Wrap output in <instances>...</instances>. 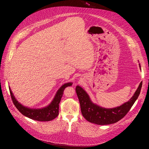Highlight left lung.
I'll use <instances>...</instances> for the list:
<instances>
[{
	"mask_svg": "<svg viewBox=\"0 0 149 149\" xmlns=\"http://www.w3.org/2000/svg\"><path fill=\"white\" fill-rule=\"evenodd\" d=\"M141 68V65L139 64ZM142 85V81L134 94L133 96L120 106L114 108H105L92 102L88 94L80 86H76V92L80 103L81 111L84 118L89 123L97 125L114 124L123 119L127 114L138 98Z\"/></svg>",
	"mask_w": 149,
	"mask_h": 149,
	"instance_id": "obj_1",
	"label": "left lung"
}]
</instances>
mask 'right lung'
<instances>
[{
	"mask_svg": "<svg viewBox=\"0 0 149 149\" xmlns=\"http://www.w3.org/2000/svg\"><path fill=\"white\" fill-rule=\"evenodd\" d=\"M73 83L70 82L64 84L58 89L52 101L49 104L42 108H30L24 106L18 101L9 88L11 98L14 105L21 113L27 118L38 121H49L55 119L59 114V104L61 101L65 89L71 86Z\"/></svg>",
	"mask_w": 149,
	"mask_h": 149,
	"instance_id": "obj_1",
	"label": "right lung"
}]
</instances>
